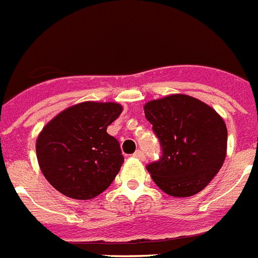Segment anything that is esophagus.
Wrapping results in <instances>:
<instances>
[{"mask_svg":"<svg viewBox=\"0 0 258 258\" xmlns=\"http://www.w3.org/2000/svg\"><path fill=\"white\" fill-rule=\"evenodd\" d=\"M133 157L139 158V160H144V158H145V154H144V152H142V150H137V152L133 154Z\"/></svg>","mask_w":258,"mask_h":258,"instance_id":"esophagus-1","label":"esophagus"}]
</instances>
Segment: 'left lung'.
<instances>
[{
  "instance_id": "left-lung-1",
  "label": "left lung",
  "mask_w": 258,
  "mask_h": 258,
  "mask_svg": "<svg viewBox=\"0 0 258 258\" xmlns=\"http://www.w3.org/2000/svg\"><path fill=\"white\" fill-rule=\"evenodd\" d=\"M162 154L146 165L161 190L174 197L199 193L221 169L228 131L224 119L203 101L172 94L144 106Z\"/></svg>"
}]
</instances>
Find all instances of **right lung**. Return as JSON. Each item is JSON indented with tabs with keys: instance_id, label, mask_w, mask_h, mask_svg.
I'll return each instance as SVG.
<instances>
[{
	"instance_id": "obj_1",
	"label": "right lung",
	"mask_w": 258,
	"mask_h": 258,
	"mask_svg": "<svg viewBox=\"0 0 258 258\" xmlns=\"http://www.w3.org/2000/svg\"><path fill=\"white\" fill-rule=\"evenodd\" d=\"M122 112L114 102H81L55 116L36 144L40 168L53 187L76 200L108 189L123 162L119 142L106 127Z\"/></svg>"
}]
</instances>
